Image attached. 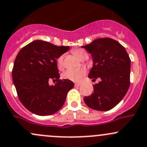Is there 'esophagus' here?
I'll list each match as a JSON object with an SVG mask.
<instances>
[{
    "instance_id": "1",
    "label": "esophagus",
    "mask_w": 147,
    "mask_h": 147,
    "mask_svg": "<svg viewBox=\"0 0 147 147\" xmlns=\"http://www.w3.org/2000/svg\"><path fill=\"white\" fill-rule=\"evenodd\" d=\"M80 86V83H75V86L76 87H78V86Z\"/></svg>"
}]
</instances>
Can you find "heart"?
I'll return each instance as SVG.
<instances>
[{
    "label": "heart",
    "mask_w": 147,
    "mask_h": 147,
    "mask_svg": "<svg viewBox=\"0 0 147 147\" xmlns=\"http://www.w3.org/2000/svg\"><path fill=\"white\" fill-rule=\"evenodd\" d=\"M73 53L80 60H86L88 58V54L86 50L83 49L77 48L73 50ZM64 59V55H61L57 59V63L59 67H61ZM86 74V69L84 68L80 69H69L66 70L62 74L64 79L71 80L74 82H78Z\"/></svg>",
    "instance_id": "obj_1"
}]
</instances>
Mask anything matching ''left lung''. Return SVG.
Here are the masks:
<instances>
[{"label":"left lung","instance_id":"8db88e82","mask_svg":"<svg viewBox=\"0 0 147 147\" xmlns=\"http://www.w3.org/2000/svg\"><path fill=\"white\" fill-rule=\"evenodd\" d=\"M82 48L92 57L88 77L101 79L93 85L94 92L84 97L85 103L97 111H109L122 100L130 87L129 55L122 45L110 38L96 39Z\"/></svg>","mask_w":147,"mask_h":147}]
</instances>
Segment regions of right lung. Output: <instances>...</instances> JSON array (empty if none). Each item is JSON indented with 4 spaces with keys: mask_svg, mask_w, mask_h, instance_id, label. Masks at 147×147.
<instances>
[{
    "mask_svg": "<svg viewBox=\"0 0 147 147\" xmlns=\"http://www.w3.org/2000/svg\"><path fill=\"white\" fill-rule=\"evenodd\" d=\"M69 48L37 40L18 53L12 69V80L20 102L29 111L48 116L62 107L74 83L59 79L56 59ZM51 79L57 80L55 86L49 85Z\"/></svg>",
    "mask_w": 147,
    "mask_h": 147,
    "instance_id": "1",
    "label": "right lung"
}]
</instances>
